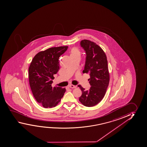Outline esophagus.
<instances>
[{
  "label": "esophagus",
  "mask_w": 147,
  "mask_h": 147,
  "mask_svg": "<svg viewBox=\"0 0 147 147\" xmlns=\"http://www.w3.org/2000/svg\"><path fill=\"white\" fill-rule=\"evenodd\" d=\"M68 86V87H69L70 88H72V89H73V88H76L77 87L76 86L73 85L72 84H70V85H69Z\"/></svg>",
  "instance_id": "1"
}]
</instances>
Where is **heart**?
Listing matches in <instances>:
<instances>
[{
	"label": "heart",
	"mask_w": 147,
	"mask_h": 147,
	"mask_svg": "<svg viewBox=\"0 0 147 147\" xmlns=\"http://www.w3.org/2000/svg\"><path fill=\"white\" fill-rule=\"evenodd\" d=\"M81 56V51L79 49L75 48L72 49L70 52V57H76V56Z\"/></svg>",
	"instance_id": "obj_1"
}]
</instances>
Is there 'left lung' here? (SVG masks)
Returning <instances> with one entry per match:
<instances>
[{"label": "left lung", "instance_id": "obj_1", "mask_svg": "<svg viewBox=\"0 0 147 147\" xmlns=\"http://www.w3.org/2000/svg\"><path fill=\"white\" fill-rule=\"evenodd\" d=\"M80 44L86 54L83 72L89 74L90 78L88 81L91 86L89 90H86L81 85H78L82 92L79 101L86 107H91L100 102L109 86L110 74L107 58L103 50L94 42L83 40Z\"/></svg>", "mask_w": 147, "mask_h": 147}]
</instances>
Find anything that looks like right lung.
<instances>
[{
  "instance_id": "right-lung-1",
  "label": "right lung",
  "mask_w": 147,
  "mask_h": 147,
  "mask_svg": "<svg viewBox=\"0 0 147 147\" xmlns=\"http://www.w3.org/2000/svg\"><path fill=\"white\" fill-rule=\"evenodd\" d=\"M68 48L58 47L40 51L33 57L29 67L31 90L38 103L43 107H55L65 92V88L52 86L53 75L59 69V58Z\"/></svg>"
}]
</instances>
